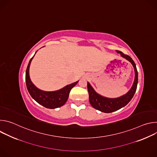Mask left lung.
I'll use <instances>...</instances> for the list:
<instances>
[{
	"instance_id": "8db88e82",
	"label": "left lung",
	"mask_w": 157,
	"mask_h": 157,
	"mask_svg": "<svg viewBox=\"0 0 157 157\" xmlns=\"http://www.w3.org/2000/svg\"><path fill=\"white\" fill-rule=\"evenodd\" d=\"M117 53L128 61L133 67L135 71V79L130 90L124 95L116 98H109L102 96L96 93L94 88L87 82V91L89 93V100L91 105L94 109L104 113H110L116 111L125 106L132 99L136 93L138 83V72L136 65L133 59L128 55L124 54L122 52L116 50Z\"/></svg>"
}]
</instances>
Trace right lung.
I'll return each instance as SVG.
<instances>
[{
	"label": "right lung",
	"instance_id": "1",
	"mask_svg": "<svg viewBox=\"0 0 157 157\" xmlns=\"http://www.w3.org/2000/svg\"><path fill=\"white\" fill-rule=\"evenodd\" d=\"M34 56L30 59L29 63L25 74V81L29 93L35 101L46 108L56 109L63 105L68 99L69 94L71 89L76 85L79 81L67 85L57 91H44L41 90L36 87L32 82L29 75L30 63Z\"/></svg>",
	"mask_w": 157,
	"mask_h": 157
}]
</instances>
